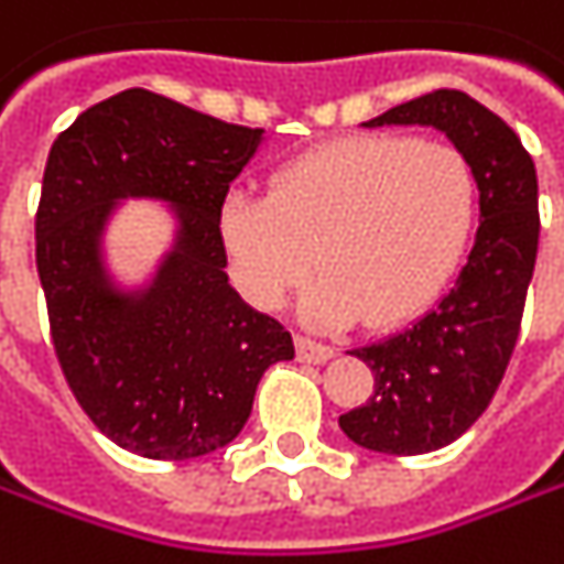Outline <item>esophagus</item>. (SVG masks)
I'll return each mask as SVG.
<instances>
[{"label": "esophagus", "instance_id": "obj_1", "mask_svg": "<svg viewBox=\"0 0 564 564\" xmlns=\"http://www.w3.org/2000/svg\"><path fill=\"white\" fill-rule=\"evenodd\" d=\"M295 346H297V358H301V361H311V365H324V361H329V358L336 355L333 346L314 343V339H307V336H297Z\"/></svg>", "mask_w": 564, "mask_h": 564}]
</instances>
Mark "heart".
Here are the masks:
<instances>
[{
  "instance_id": "heart-1",
  "label": "heart",
  "mask_w": 564,
  "mask_h": 564,
  "mask_svg": "<svg viewBox=\"0 0 564 564\" xmlns=\"http://www.w3.org/2000/svg\"><path fill=\"white\" fill-rule=\"evenodd\" d=\"M479 215L469 158L403 132L352 135L279 167L263 199L231 196L218 235L235 282L279 307L311 269L324 272L304 317L387 329L435 301L464 260Z\"/></svg>"
}]
</instances>
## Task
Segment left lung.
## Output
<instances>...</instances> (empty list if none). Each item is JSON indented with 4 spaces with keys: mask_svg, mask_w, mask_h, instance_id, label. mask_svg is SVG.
Listing matches in <instances>:
<instances>
[{
    "mask_svg": "<svg viewBox=\"0 0 564 564\" xmlns=\"http://www.w3.org/2000/svg\"><path fill=\"white\" fill-rule=\"evenodd\" d=\"M435 127L479 181V228L454 289L425 317L349 355L375 371L368 403L339 415L358 447L415 457L464 435L492 403L518 346L536 267V167L518 132L464 91L390 107L361 127Z\"/></svg>",
    "mask_w": 564,
    "mask_h": 564,
    "instance_id": "8db88e82",
    "label": "left lung"
}]
</instances>
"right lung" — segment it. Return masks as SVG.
<instances>
[{
	"instance_id": "right-lung-1",
	"label": "right lung",
	"mask_w": 564,
	"mask_h": 564,
	"mask_svg": "<svg viewBox=\"0 0 564 564\" xmlns=\"http://www.w3.org/2000/svg\"><path fill=\"white\" fill-rule=\"evenodd\" d=\"M263 129L129 88L53 142L37 206L50 336L78 406L123 451L189 460L235 441L292 333L228 285L218 212ZM120 198L175 209L172 253L145 290H117L99 243Z\"/></svg>"
}]
</instances>
